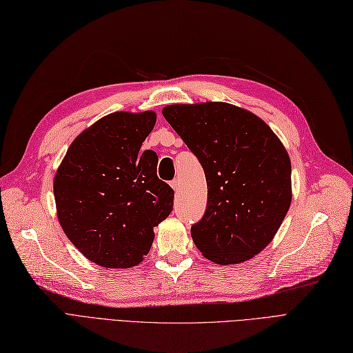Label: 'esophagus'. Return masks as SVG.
<instances>
[{
  "label": "esophagus",
  "mask_w": 353,
  "mask_h": 353,
  "mask_svg": "<svg viewBox=\"0 0 353 353\" xmlns=\"http://www.w3.org/2000/svg\"><path fill=\"white\" fill-rule=\"evenodd\" d=\"M171 185H172V188H174L175 191H178V190H179V179H174V181L171 182Z\"/></svg>",
  "instance_id": "1"
}]
</instances>
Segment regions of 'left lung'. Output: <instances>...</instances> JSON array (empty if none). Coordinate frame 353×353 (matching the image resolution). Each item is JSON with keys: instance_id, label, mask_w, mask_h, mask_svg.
Returning a JSON list of instances; mask_svg holds the SVG:
<instances>
[{"instance_id": "left-lung-1", "label": "left lung", "mask_w": 353, "mask_h": 353, "mask_svg": "<svg viewBox=\"0 0 353 353\" xmlns=\"http://www.w3.org/2000/svg\"><path fill=\"white\" fill-rule=\"evenodd\" d=\"M162 114L197 156L208 208L194 244L217 264H238L270 244L292 200L290 159L261 118L225 102L169 105Z\"/></svg>"}]
</instances>
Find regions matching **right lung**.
<instances>
[{
  "instance_id": "obj_1",
  "label": "right lung",
  "mask_w": 353,
  "mask_h": 353,
  "mask_svg": "<svg viewBox=\"0 0 353 353\" xmlns=\"http://www.w3.org/2000/svg\"><path fill=\"white\" fill-rule=\"evenodd\" d=\"M153 111L109 114L71 143L54 179L61 228L74 247L106 269L143 261L153 228L172 212L174 190L157 178V154L140 152Z\"/></svg>"
}]
</instances>
